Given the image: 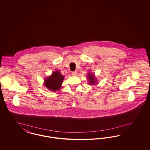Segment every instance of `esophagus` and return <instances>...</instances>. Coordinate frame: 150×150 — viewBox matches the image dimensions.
<instances>
[{
	"label": "esophagus",
	"mask_w": 150,
	"mask_h": 150,
	"mask_svg": "<svg viewBox=\"0 0 150 150\" xmlns=\"http://www.w3.org/2000/svg\"><path fill=\"white\" fill-rule=\"evenodd\" d=\"M77 74H78V72L76 71L72 72V75L73 76H76Z\"/></svg>",
	"instance_id": "obj_1"
}]
</instances>
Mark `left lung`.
<instances>
[{
  "instance_id": "1",
  "label": "left lung",
  "mask_w": 150,
  "mask_h": 150,
  "mask_svg": "<svg viewBox=\"0 0 150 150\" xmlns=\"http://www.w3.org/2000/svg\"><path fill=\"white\" fill-rule=\"evenodd\" d=\"M88 78L89 79V84H91V85H92V84H95L96 82V81H95V79H94V75L93 74H88Z\"/></svg>"
}]
</instances>
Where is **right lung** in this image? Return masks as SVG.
<instances>
[{
    "label": "right lung",
    "instance_id": "right-lung-1",
    "mask_svg": "<svg viewBox=\"0 0 150 150\" xmlns=\"http://www.w3.org/2000/svg\"><path fill=\"white\" fill-rule=\"evenodd\" d=\"M64 78V76L60 74L59 71H56L45 79L44 85L51 91L55 92L61 88Z\"/></svg>",
    "mask_w": 150,
    "mask_h": 150
}]
</instances>
